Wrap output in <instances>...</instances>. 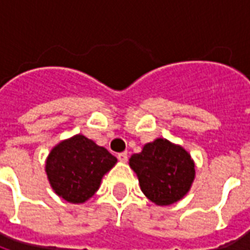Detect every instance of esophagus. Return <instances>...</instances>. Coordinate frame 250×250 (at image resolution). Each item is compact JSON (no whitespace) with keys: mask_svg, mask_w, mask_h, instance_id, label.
Masks as SVG:
<instances>
[{"mask_svg":"<svg viewBox=\"0 0 250 250\" xmlns=\"http://www.w3.org/2000/svg\"><path fill=\"white\" fill-rule=\"evenodd\" d=\"M127 158H128V156H127V152H122L118 154V160L121 161V162H127Z\"/></svg>","mask_w":250,"mask_h":250,"instance_id":"obj_1","label":"esophagus"}]
</instances>
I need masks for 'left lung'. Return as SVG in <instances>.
<instances>
[{
    "mask_svg": "<svg viewBox=\"0 0 250 250\" xmlns=\"http://www.w3.org/2000/svg\"><path fill=\"white\" fill-rule=\"evenodd\" d=\"M129 167L137 175L143 193L158 206L180 201L189 192L196 176L194 161L189 153L162 137L132 154Z\"/></svg>",
    "mask_w": 250,
    "mask_h": 250,
    "instance_id": "left-lung-1",
    "label": "left lung"
}]
</instances>
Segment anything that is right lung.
<instances>
[{"instance_id": "add662e5", "label": "right lung", "mask_w": 250, "mask_h": 250, "mask_svg": "<svg viewBox=\"0 0 250 250\" xmlns=\"http://www.w3.org/2000/svg\"><path fill=\"white\" fill-rule=\"evenodd\" d=\"M118 161L107 149L82 133L62 140L50 150L45 172L52 189L70 204H84Z\"/></svg>"}]
</instances>
